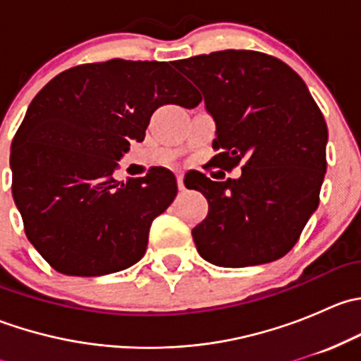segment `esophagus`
<instances>
[{"label": "esophagus", "mask_w": 361, "mask_h": 361, "mask_svg": "<svg viewBox=\"0 0 361 361\" xmlns=\"http://www.w3.org/2000/svg\"><path fill=\"white\" fill-rule=\"evenodd\" d=\"M176 181H178V188H180V190H185V183H183V173H181V171H178V173H176Z\"/></svg>", "instance_id": "esophagus-1"}]
</instances>
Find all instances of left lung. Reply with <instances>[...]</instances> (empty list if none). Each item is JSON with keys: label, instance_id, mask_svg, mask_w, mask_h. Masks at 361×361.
<instances>
[{"label": "left lung", "instance_id": "8db88e82", "mask_svg": "<svg viewBox=\"0 0 361 361\" xmlns=\"http://www.w3.org/2000/svg\"><path fill=\"white\" fill-rule=\"evenodd\" d=\"M204 94L216 122L211 164L241 166V178L187 185L206 195V220L192 231L204 260L248 267L285 257L319 204L329 129L304 80L255 50H220L174 61Z\"/></svg>", "mask_w": 361, "mask_h": 361}]
</instances>
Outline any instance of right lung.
<instances>
[{"label":"right lung","mask_w":361,"mask_h":361,"mask_svg":"<svg viewBox=\"0 0 361 361\" xmlns=\"http://www.w3.org/2000/svg\"><path fill=\"white\" fill-rule=\"evenodd\" d=\"M169 103L194 108L201 97L167 63L126 59L69 68L31 101L12 141V194L25 235L57 272L103 276L143 258L176 178L160 167L123 183L113 169Z\"/></svg>","instance_id":"obj_1"}]
</instances>
